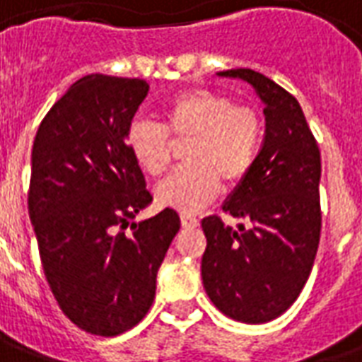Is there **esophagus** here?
<instances>
[{
  "mask_svg": "<svg viewBox=\"0 0 362 362\" xmlns=\"http://www.w3.org/2000/svg\"><path fill=\"white\" fill-rule=\"evenodd\" d=\"M180 223L184 228H196L199 225V221L196 217H192V215H182Z\"/></svg>",
  "mask_w": 362,
  "mask_h": 362,
  "instance_id": "1",
  "label": "esophagus"
}]
</instances>
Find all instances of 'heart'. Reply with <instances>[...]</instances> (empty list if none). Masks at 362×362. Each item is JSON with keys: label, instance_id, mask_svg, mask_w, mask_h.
Masks as SVG:
<instances>
[{"label": "heart", "instance_id": "b5f03b06", "mask_svg": "<svg viewBox=\"0 0 362 362\" xmlns=\"http://www.w3.org/2000/svg\"><path fill=\"white\" fill-rule=\"evenodd\" d=\"M163 127L149 119H135L126 132L132 157L151 176L166 170L170 143L188 139L184 166L155 188V199L163 207L196 213L211 204L221 192V180L228 186L243 182L258 157L262 119L248 106H235L225 95L207 89H192L173 96L160 110Z\"/></svg>", "mask_w": 362, "mask_h": 362}]
</instances>
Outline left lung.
I'll use <instances>...</instances> for the list:
<instances>
[{"label":"left lung","mask_w":362,"mask_h":362,"mask_svg":"<svg viewBox=\"0 0 362 362\" xmlns=\"http://www.w3.org/2000/svg\"><path fill=\"white\" fill-rule=\"evenodd\" d=\"M219 77L248 83L266 114V135L256 163L228 194L223 211L248 227L202 221L207 248L202 279L225 316L243 324L272 322L300 295L318 252V143L295 96L254 69H228Z\"/></svg>","instance_id":"1"}]
</instances>
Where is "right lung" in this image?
<instances>
[{
  "mask_svg": "<svg viewBox=\"0 0 362 362\" xmlns=\"http://www.w3.org/2000/svg\"><path fill=\"white\" fill-rule=\"evenodd\" d=\"M147 93L143 79L85 75L46 114L30 155L28 215L46 279L67 318L103 337L149 312L180 228L168 207L135 221L153 197L126 132Z\"/></svg>",
  "mask_w": 362,
  "mask_h": 362,
  "instance_id": "obj_1",
  "label": "right lung"
}]
</instances>
